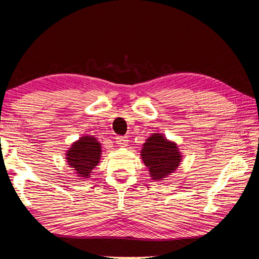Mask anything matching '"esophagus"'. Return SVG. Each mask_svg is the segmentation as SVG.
I'll return each instance as SVG.
<instances>
[{"instance_id":"obj_1","label":"esophagus","mask_w":259,"mask_h":259,"mask_svg":"<svg viewBox=\"0 0 259 259\" xmlns=\"http://www.w3.org/2000/svg\"><path fill=\"white\" fill-rule=\"evenodd\" d=\"M115 140H116V144H118L119 146H122V147H125V146H128V138H126V137H121V136H118L115 138Z\"/></svg>"}]
</instances>
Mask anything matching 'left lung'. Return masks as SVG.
<instances>
[{"instance_id": "8db88e82", "label": "left lung", "mask_w": 259, "mask_h": 259, "mask_svg": "<svg viewBox=\"0 0 259 259\" xmlns=\"http://www.w3.org/2000/svg\"><path fill=\"white\" fill-rule=\"evenodd\" d=\"M140 156L153 181H163L175 173L183 158L175 141L168 140L163 134L158 133L147 138Z\"/></svg>"}]
</instances>
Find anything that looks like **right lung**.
Instances as JSON below:
<instances>
[{
  "label": "right lung",
  "mask_w": 259,
  "mask_h": 259,
  "mask_svg": "<svg viewBox=\"0 0 259 259\" xmlns=\"http://www.w3.org/2000/svg\"><path fill=\"white\" fill-rule=\"evenodd\" d=\"M102 155V147L96 137L85 135L74 141L65 153L66 163L73 169L77 180H88L98 166Z\"/></svg>",
  "instance_id": "obj_1"
}]
</instances>
